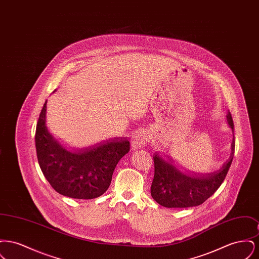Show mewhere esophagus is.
<instances>
[{
    "label": "esophagus",
    "mask_w": 259,
    "mask_h": 259,
    "mask_svg": "<svg viewBox=\"0 0 259 259\" xmlns=\"http://www.w3.org/2000/svg\"><path fill=\"white\" fill-rule=\"evenodd\" d=\"M148 144V135L146 132H139L132 137L131 148L133 150L145 148Z\"/></svg>",
    "instance_id": "esophagus-1"
}]
</instances>
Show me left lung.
<instances>
[{
    "label": "left lung",
    "instance_id": "1",
    "mask_svg": "<svg viewBox=\"0 0 259 259\" xmlns=\"http://www.w3.org/2000/svg\"><path fill=\"white\" fill-rule=\"evenodd\" d=\"M227 123L234 133V123L230 111L226 114ZM234 134L229 159L222 168L209 174H191L182 171L172 158L164 159L154 153V178L150 187L152 198L166 208H189L203 204L222 185L233 160Z\"/></svg>",
    "mask_w": 259,
    "mask_h": 259
}]
</instances>
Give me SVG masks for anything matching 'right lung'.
I'll use <instances>...</instances> for the list:
<instances>
[{"label":"right lung","mask_w":259,"mask_h":259,"mask_svg":"<svg viewBox=\"0 0 259 259\" xmlns=\"http://www.w3.org/2000/svg\"><path fill=\"white\" fill-rule=\"evenodd\" d=\"M46 101L36 128V149L40 170L59 194L74 199H94L111 185L118 161L130 149L126 138H113L87 148L68 150L47 127Z\"/></svg>","instance_id":"obj_1"}]
</instances>
